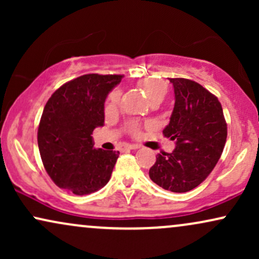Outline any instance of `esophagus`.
<instances>
[{
	"label": "esophagus",
	"mask_w": 259,
	"mask_h": 259,
	"mask_svg": "<svg viewBox=\"0 0 259 259\" xmlns=\"http://www.w3.org/2000/svg\"><path fill=\"white\" fill-rule=\"evenodd\" d=\"M139 146L138 145H123V146H120V151H124V150H138Z\"/></svg>",
	"instance_id": "1"
}]
</instances>
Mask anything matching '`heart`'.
Returning a JSON list of instances; mask_svg holds the SVG:
<instances>
[{"label": "heart", "instance_id": "heart-1", "mask_svg": "<svg viewBox=\"0 0 259 259\" xmlns=\"http://www.w3.org/2000/svg\"><path fill=\"white\" fill-rule=\"evenodd\" d=\"M141 89L144 90L145 94H146V96L148 97V100L150 101L153 99H157V97L163 99L165 92H167V88H165V85L163 84L162 81H157V80H148V81L142 82ZM119 100H120V92L113 91L108 97L107 108L108 109L114 108V107L118 105V102H119ZM127 129H129V132L132 133L133 135H139L140 134V126L136 121H132V123H129Z\"/></svg>", "mask_w": 259, "mask_h": 259}]
</instances>
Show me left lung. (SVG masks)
Instances as JSON below:
<instances>
[{
    "instance_id": "1",
    "label": "left lung",
    "mask_w": 259,
    "mask_h": 259,
    "mask_svg": "<svg viewBox=\"0 0 259 259\" xmlns=\"http://www.w3.org/2000/svg\"><path fill=\"white\" fill-rule=\"evenodd\" d=\"M175 105L163 135L175 141L174 151L157 154L150 169L153 183L171 192L195 189L221 158L228 126L218 97L190 79H170Z\"/></svg>"
}]
</instances>
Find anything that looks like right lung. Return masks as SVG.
Returning <instances> with one entry per match:
<instances>
[{"label":"right lung","instance_id":"add662e5","mask_svg":"<svg viewBox=\"0 0 259 259\" xmlns=\"http://www.w3.org/2000/svg\"><path fill=\"white\" fill-rule=\"evenodd\" d=\"M120 74H85L52 94L37 129V144L47 174L61 189L89 195L111 179L118 151L94 148L92 132L105 123V101Z\"/></svg>","mask_w":259,"mask_h":259}]
</instances>
